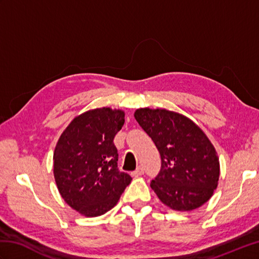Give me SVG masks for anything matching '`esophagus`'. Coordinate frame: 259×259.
I'll list each match as a JSON object with an SVG mask.
<instances>
[{"label":"esophagus","instance_id":"obj_1","mask_svg":"<svg viewBox=\"0 0 259 259\" xmlns=\"http://www.w3.org/2000/svg\"><path fill=\"white\" fill-rule=\"evenodd\" d=\"M144 174H145V169H144V167H142V166H139L138 168H137V169L135 170V171H133V174H131V175H133L134 177H139V176H142Z\"/></svg>","mask_w":259,"mask_h":259}]
</instances>
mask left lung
Wrapping results in <instances>:
<instances>
[{
    "label": "left lung",
    "mask_w": 259,
    "mask_h": 259,
    "mask_svg": "<svg viewBox=\"0 0 259 259\" xmlns=\"http://www.w3.org/2000/svg\"><path fill=\"white\" fill-rule=\"evenodd\" d=\"M135 118L160 153V171L150 183L159 199L179 211L210 199L218 185L219 160L199 126L164 109H138Z\"/></svg>",
    "instance_id": "8db88e82"
}]
</instances>
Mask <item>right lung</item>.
Instances as JSON below:
<instances>
[{"label": "right lung", "mask_w": 259, "mask_h": 259, "mask_svg": "<svg viewBox=\"0 0 259 259\" xmlns=\"http://www.w3.org/2000/svg\"><path fill=\"white\" fill-rule=\"evenodd\" d=\"M124 123L121 110L100 108L74 118L53 155V172L64 201L87 217L117 205L133 178L118 169L115 135Z\"/></svg>", "instance_id": "obj_1"}]
</instances>
